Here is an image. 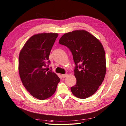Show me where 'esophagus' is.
<instances>
[{
    "mask_svg": "<svg viewBox=\"0 0 126 126\" xmlns=\"http://www.w3.org/2000/svg\"><path fill=\"white\" fill-rule=\"evenodd\" d=\"M61 76L63 78H65V77H67V74H63V75H62Z\"/></svg>",
    "mask_w": 126,
    "mask_h": 126,
    "instance_id": "obj_1",
    "label": "esophagus"
}]
</instances>
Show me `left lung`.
<instances>
[{
	"instance_id": "left-lung-1",
	"label": "left lung",
	"mask_w": 126,
	"mask_h": 126,
	"mask_svg": "<svg viewBox=\"0 0 126 126\" xmlns=\"http://www.w3.org/2000/svg\"><path fill=\"white\" fill-rule=\"evenodd\" d=\"M59 43L71 51L76 64L77 83L71 87L72 94L84 99L93 95L104 81L106 72L103 46L94 35L85 30L64 34Z\"/></svg>"
}]
</instances>
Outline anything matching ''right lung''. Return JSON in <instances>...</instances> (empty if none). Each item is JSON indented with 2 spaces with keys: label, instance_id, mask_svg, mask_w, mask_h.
<instances>
[{
  "label": "right lung",
  "instance_id": "1",
  "mask_svg": "<svg viewBox=\"0 0 126 126\" xmlns=\"http://www.w3.org/2000/svg\"><path fill=\"white\" fill-rule=\"evenodd\" d=\"M58 36L57 33L32 36L19 54L18 70L22 83L33 97L40 100L54 94L60 81L55 73L45 68L50 63L49 54Z\"/></svg>",
  "mask_w": 126,
  "mask_h": 126
}]
</instances>
